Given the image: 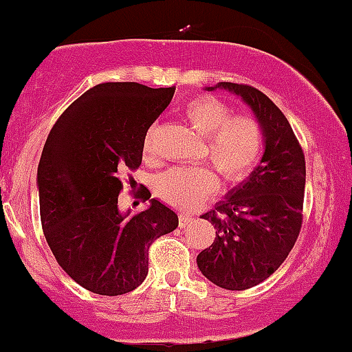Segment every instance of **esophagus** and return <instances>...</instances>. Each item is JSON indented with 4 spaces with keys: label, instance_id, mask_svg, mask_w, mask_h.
Returning <instances> with one entry per match:
<instances>
[{
    "label": "esophagus",
    "instance_id": "esophagus-1",
    "mask_svg": "<svg viewBox=\"0 0 352 352\" xmlns=\"http://www.w3.org/2000/svg\"><path fill=\"white\" fill-rule=\"evenodd\" d=\"M190 221H192V217H189V214H180V217H179L180 228H186L187 225L190 223Z\"/></svg>",
    "mask_w": 352,
    "mask_h": 352
}]
</instances>
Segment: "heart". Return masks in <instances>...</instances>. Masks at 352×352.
I'll return each mask as SVG.
<instances>
[{
	"label": "heart",
	"mask_w": 352,
	"mask_h": 352,
	"mask_svg": "<svg viewBox=\"0 0 352 352\" xmlns=\"http://www.w3.org/2000/svg\"><path fill=\"white\" fill-rule=\"evenodd\" d=\"M184 117L197 134L206 138V151L214 168L227 182H237L248 175L261 153L263 134L258 122L245 115L234 117L223 101L199 96L184 108ZM153 134L149 129L142 141L144 153H151ZM217 187V177L206 165L172 166L155 179L160 199L179 210H189L210 196Z\"/></svg>",
	"instance_id": "heart-1"
}]
</instances>
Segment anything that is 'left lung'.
Here are the masks:
<instances>
[{
  "mask_svg": "<svg viewBox=\"0 0 352 352\" xmlns=\"http://www.w3.org/2000/svg\"><path fill=\"white\" fill-rule=\"evenodd\" d=\"M204 89L241 98L263 134L265 148L254 170L201 217L217 235L197 254V268L218 287L244 291L267 280L294 248L302 223L305 155L285 115L261 91L232 82Z\"/></svg>",
  "mask_w": 352,
  "mask_h": 352,
  "instance_id": "1",
  "label": "left lung"
}]
</instances>
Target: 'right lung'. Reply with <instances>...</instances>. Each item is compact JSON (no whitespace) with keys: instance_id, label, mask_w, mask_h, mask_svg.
Wrapping results in <instances>:
<instances>
[{"instance_id":"obj_1","label":"right lung","mask_w":352,"mask_h":352,"mask_svg":"<svg viewBox=\"0 0 352 352\" xmlns=\"http://www.w3.org/2000/svg\"><path fill=\"white\" fill-rule=\"evenodd\" d=\"M173 87L104 82L85 91L51 129L37 166L41 223L58 265L101 296L134 291L148 275V249L179 227L172 208H118L125 168H139L142 141L172 101Z\"/></svg>"}]
</instances>
